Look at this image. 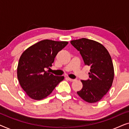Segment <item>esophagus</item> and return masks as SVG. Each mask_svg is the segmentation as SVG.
<instances>
[{"mask_svg": "<svg viewBox=\"0 0 129 129\" xmlns=\"http://www.w3.org/2000/svg\"><path fill=\"white\" fill-rule=\"evenodd\" d=\"M68 79V80H69L70 82H74V81L75 80V79H71V78H69V77H68L67 78Z\"/></svg>", "mask_w": 129, "mask_h": 129, "instance_id": "obj_1", "label": "esophagus"}]
</instances>
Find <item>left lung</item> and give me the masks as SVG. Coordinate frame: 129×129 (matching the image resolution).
<instances>
[{
    "label": "left lung",
    "instance_id": "left-lung-1",
    "mask_svg": "<svg viewBox=\"0 0 129 129\" xmlns=\"http://www.w3.org/2000/svg\"><path fill=\"white\" fill-rule=\"evenodd\" d=\"M70 43L80 52L84 64L90 66L89 79L82 80L83 87L77 93L84 101L96 103L108 92L114 79L111 56L102 44L86 38Z\"/></svg>",
    "mask_w": 129,
    "mask_h": 129
}]
</instances>
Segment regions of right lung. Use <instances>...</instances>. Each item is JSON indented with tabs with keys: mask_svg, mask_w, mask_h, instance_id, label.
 I'll return each instance as SVG.
<instances>
[{
	"mask_svg": "<svg viewBox=\"0 0 129 129\" xmlns=\"http://www.w3.org/2000/svg\"><path fill=\"white\" fill-rule=\"evenodd\" d=\"M68 44V42L43 40L23 53L17 66V79L30 98L35 100L46 98L64 79V76H56L46 70L52 66L57 53Z\"/></svg>",
	"mask_w": 129,
	"mask_h": 129,
	"instance_id": "add662e5",
	"label": "right lung"
}]
</instances>
